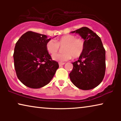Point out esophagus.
Listing matches in <instances>:
<instances>
[{"instance_id": "1", "label": "esophagus", "mask_w": 121, "mask_h": 121, "mask_svg": "<svg viewBox=\"0 0 121 121\" xmlns=\"http://www.w3.org/2000/svg\"><path fill=\"white\" fill-rule=\"evenodd\" d=\"M64 64H65V63H64V62H59V66H62L63 65H64Z\"/></svg>"}]
</instances>
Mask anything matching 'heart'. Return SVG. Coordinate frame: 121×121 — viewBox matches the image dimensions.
Returning a JSON list of instances; mask_svg holds the SVG:
<instances>
[{
	"mask_svg": "<svg viewBox=\"0 0 121 121\" xmlns=\"http://www.w3.org/2000/svg\"><path fill=\"white\" fill-rule=\"evenodd\" d=\"M86 41L82 37H77L74 35H67L54 41L49 40L46 45V49L49 54H54L58 51L59 47H62L63 53L53 54L52 59L58 62H63L72 58H78L85 50Z\"/></svg>",
	"mask_w": 121,
	"mask_h": 121,
	"instance_id": "heart-1",
	"label": "heart"
}]
</instances>
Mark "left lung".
<instances>
[{
  "label": "left lung",
  "instance_id": "left-lung-1",
  "mask_svg": "<svg viewBox=\"0 0 121 121\" xmlns=\"http://www.w3.org/2000/svg\"><path fill=\"white\" fill-rule=\"evenodd\" d=\"M78 33L86 41L84 52L77 61L72 63L69 74L72 82L78 88L90 90L103 80L106 70V52L100 37L90 29L82 27L72 32Z\"/></svg>",
  "mask_w": 121,
  "mask_h": 121
}]
</instances>
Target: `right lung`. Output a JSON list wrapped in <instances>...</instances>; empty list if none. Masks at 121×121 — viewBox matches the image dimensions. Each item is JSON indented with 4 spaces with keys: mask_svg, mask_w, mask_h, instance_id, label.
Segmentation results:
<instances>
[{
    "mask_svg": "<svg viewBox=\"0 0 121 121\" xmlns=\"http://www.w3.org/2000/svg\"><path fill=\"white\" fill-rule=\"evenodd\" d=\"M51 39L38 33L28 31L16 43L13 54L14 67L19 80L33 89L42 87L49 83L59 68L46 49Z\"/></svg>",
    "mask_w": 121,
    "mask_h": 121,
    "instance_id": "obj_1",
    "label": "right lung"
}]
</instances>
